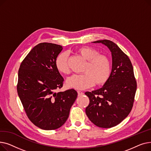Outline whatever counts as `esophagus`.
Here are the masks:
<instances>
[{
	"label": "esophagus",
	"instance_id": "obj_1",
	"mask_svg": "<svg viewBox=\"0 0 151 151\" xmlns=\"http://www.w3.org/2000/svg\"><path fill=\"white\" fill-rule=\"evenodd\" d=\"M77 92H78V96H82L84 94V93L83 92L80 91H78Z\"/></svg>",
	"mask_w": 151,
	"mask_h": 151
}]
</instances>
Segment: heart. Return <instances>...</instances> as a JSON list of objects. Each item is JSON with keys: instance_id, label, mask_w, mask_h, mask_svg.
<instances>
[{"instance_id": "heart-1", "label": "heart", "mask_w": 151, "mask_h": 151, "mask_svg": "<svg viewBox=\"0 0 151 151\" xmlns=\"http://www.w3.org/2000/svg\"><path fill=\"white\" fill-rule=\"evenodd\" d=\"M78 52L88 60L83 70V73L76 74L68 78L66 85L68 88L83 90L96 85L106 83L111 73V64L109 58L89 46H84L78 49ZM55 66L61 73H69L68 55L63 52L55 58Z\"/></svg>"}]
</instances>
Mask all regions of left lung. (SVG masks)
Segmentation results:
<instances>
[{
    "mask_svg": "<svg viewBox=\"0 0 151 151\" xmlns=\"http://www.w3.org/2000/svg\"><path fill=\"white\" fill-rule=\"evenodd\" d=\"M106 46L112 55L110 78L100 89L85 94L90 103L86 108L89 120L101 128H111L130 113L137 91L131 61L119 46L108 40L93 42Z\"/></svg>",
    "mask_w": 151,
    "mask_h": 151,
    "instance_id": "1",
    "label": "left lung"
}]
</instances>
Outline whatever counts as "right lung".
I'll use <instances>...</instances> for the list:
<instances>
[{"label": "right lung", "mask_w": 151, "mask_h": 151, "mask_svg": "<svg viewBox=\"0 0 151 151\" xmlns=\"http://www.w3.org/2000/svg\"><path fill=\"white\" fill-rule=\"evenodd\" d=\"M62 46L41 43L22 60L18 71L17 91L29 120L40 129H57L67 120L77 98L73 89L55 92L63 78L55 66Z\"/></svg>", "instance_id": "right-lung-1"}]
</instances>
